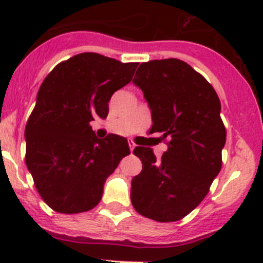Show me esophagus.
Instances as JSON below:
<instances>
[{"instance_id":"obj_1","label":"esophagus","mask_w":263,"mask_h":263,"mask_svg":"<svg viewBox=\"0 0 263 263\" xmlns=\"http://www.w3.org/2000/svg\"><path fill=\"white\" fill-rule=\"evenodd\" d=\"M128 146H129V149H131V151H134V148L136 146V144H135L132 140H128Z\"/></svg>"}]
</instances>
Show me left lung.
I'll use <instances>...</instances> for the list:
<instances>
[{
	"label": "left lung",
	"instance_id": "obj_1",
	"mask_svg": "<svg viewBox=\"0 0 263 263\" xmlns=\"http://www.w3.org/2000/svg\"><path fill=\"white\" fill-rule=\"evenodd\" d=\"M132 82L148 102L151 131L169 140L160 160L148 146L134 149L143 170L132 178V205L160 223L177 221L199 205L221 169L227 132L219 97L202 74L178 59L143 63Z\"/></svg>",
	"mask_w": 263,
	"mask_h": 263
}]
</instances>
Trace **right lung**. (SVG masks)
<instances>
[{
  "label": "right lung",
  "instance_id": "right-lung-1",
  "mask_svg": "<svg viewBox=\"0 0 263 263\" xmlns=\"http://www.w3.org/2000/svg\"><path fill=\"white\" fill-rule=\"evenodd\" d=\"M136 63L80 53L60 63L40 85L25 129L26 165L44 202L61 214L89 211L120 160L126 137L98 139L94 119H106L108 101L131 82Z\"/></svg>",
  "mask_w": 263,
  "mask_h": 263
}]
</instances>
